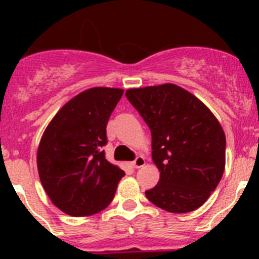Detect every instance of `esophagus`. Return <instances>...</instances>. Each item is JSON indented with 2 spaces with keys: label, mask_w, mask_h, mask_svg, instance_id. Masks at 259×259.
Instances as JSON below:
<instances>
[{
  "label": "esophagus",
  "mask_w": 259,
  "mask_h": 259,
  "mask_svg": "<svg viewBox=\"0 0 259 259\" xmlns=\"http://www.w3.org/2000/svg\"><path fill=\"white\" fill-rule=\"evenodd\" d=\"M145 165V159H144V156H142V155H139V156H137V158H135V160L133 161V166H134V168H142V166H144Z\"/></svg>",
  "instance_id": "obj_1"
}]
</instances>
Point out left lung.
<instances>
[{
  "mask_svg": "<svg viewBox=\"0 0 259 259\" xmlns=\"http://www.w3.org/2000/svg\"><path fill=\"white\" fill-rule=\"evenodd\" d=\"M127 100L151 132V156L160 171L145 195L170 213L204 204L226 166V135L213 113L174 83L129 89Z\"/></svg>",
  "mask_w": 259,
  "mask_h": 259,
  "instance_id": "8db88e82",
  "label": "left lung"
}]
</instances>
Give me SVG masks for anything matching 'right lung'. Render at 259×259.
Masks as SVG:
<instances>
[{
	"label": "right lung",
	"mask_w": 259,
	"mask_h": 259,
	"mask_svg": "<svg viewBox=\"0 0 259 259\" xmlns=\"http://www.w3.org/2000/svg\"><path fill=\"white\" fill-rule=\"evenodd\" d=\"M122 89L93 88L65 104L46 127L37 169L54 205L72 217L93 215L114 199L124 170L106 160V125Z\"/></svg>",
	"instance_id": "obj_1"
}]
</instances>
